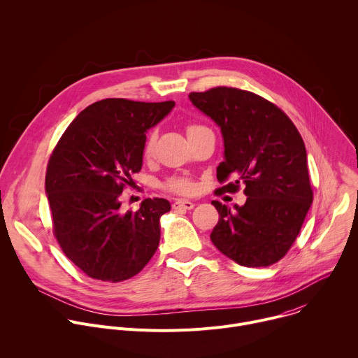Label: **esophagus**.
Here are the masks:
<instances>
[{
  "mask_svg": "<svg viewBox=\"0 0 358 358\" xmlns=\"http://www.w3.org/2000/svg\"><path fill=\"white\" fill-rule=\"evenodd\" d=\"M195 206L194 202L188 201V199H177L176 202H173V209H177V210H181V209H192Z\"/></svg>",
  "mask_w": 358,
  "mask_h": 358,
  "instance_id": "esophagus-1",
  "label": "esophagus"
}]
</instances>
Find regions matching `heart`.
<instances>
[{"label":"heart","mask_w":358,"mask_h":358,"mask_svg":"<svg viewBox=\"0 0 358 358\" xmlns=\"http://www.w3.org/2000/svg\"><path fill=\"white\" fill-rule=\"evenodd\" d=\"M201 127H196V125H191L188 127V134H191L192 131L198 129ZM153 149H155V135L150 134L146 141H145V145H143V156L148 159L152 156L153 153ZM164 187L171 191V192H176V194H180V195H189L192 194L195 189H196V185L195 182L188 178V177H181V176H177V177H171L167 180V182L164 184Z\"/></svg>","instance_id":"1"}]
</instances>
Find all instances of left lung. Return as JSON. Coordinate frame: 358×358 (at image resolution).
Returning <instances> with one entry per match:
<instances>
[{"mask_svg": "<svg viewBox=\"0 0 358 358\" xmlns=\"http://www.w3.org/2000/svg\"><path fill=\"white\" fill-rule=\"evenodd\" d=\"M188 98L222 132L224 152L216 177L234 181L216 194L246 187L242 206L212 201L219 212L212 243L245 267L277 263L295 242L313 199L298 129L278 106L250 91L216 87Z\"/></svg>", "mask_w": 358, "mask_h": 358, "instance_id": "obj_1", "label": "left lung"}]
</instances>
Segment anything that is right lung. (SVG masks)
<instances>
[{"label": "right lung", "instance_id": "obj_1", "mask_svg": "<svg viewBox=\"0 0 358 358\" xmlns=\"http://www.w3.org/2000/svg\"><path fill=\"white\" fill-rule=\"evenodd\" d=\"M174 101L106 98L81 110L55 148L45 191L64 255L88 277L119 282L143 270L160 242L167 199H145L121 212V194L143 164L146 132Z\"/></svg>", "mask_w": 358, "mask_h": 358}]
</instances>
